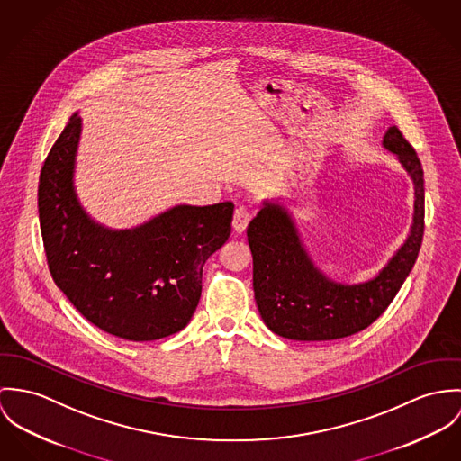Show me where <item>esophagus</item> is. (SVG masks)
Masks as SVG:
<instances>
[{
  "instance_id": "obj_1",
  "label": "esophagus",
  "mask_w": 461,
  "mask_h": 461,
  "mask_svg": "<svg viewBox=\"0 0 461 461\" xmlns=\"http://www.w3.org/2000/svg\"><path fill=\"white\" fill-rule=\"evenodd\" d=\"M249 221H251V212L248 208H244V206H239L235 210V213H233V231L237 235L244 233L248 224H249Z\"/></svg>"
}]
</instances>
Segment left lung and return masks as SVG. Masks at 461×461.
Here are the masks:
<instances>
[{
    "instance_id": "obj_1",
    "label": "left lung",
    "mask_w": 461,
    "mask_h": 461,
    "mask_svg": "<svg viewBox=\"0 0 461 461\" xmlns=\"http://www.w3.org/2000/svg\"><path fill=\"white\" fill-rule=\"evenodd\" d=\"M382 147L396 155L413 184V215L407 239L371 279L341 283L312 261L290 210L294 200H263L249 222L256 306L274 334L294 341L352 336L387 309L409 277L424 233L422 167L398 127L387 129Z\"/></svg>"
}]
</instances>
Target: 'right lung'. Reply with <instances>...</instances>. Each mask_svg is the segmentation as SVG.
Listing matches in <instances>:
<instances>
[{
    "instance_id": "right-lung-1",
    "label": "right lung",
    "mask_w": 461,
    "mask_h": 461,
    "mask_svg": "<svg viewBox=\"0 0 461 461\" xmlns=\"http://www.w3.org/2000/svg\"><path fill=\"white\" fill-rule=\"evenodd\" d=\"M83 120L74 113L52 145L39 182V219L56 286L104 332L155 341L180 332L202 297L210 256L231 233L233 205H175L114 230L76 193Z\"/></svg>"
}]
</instances>
